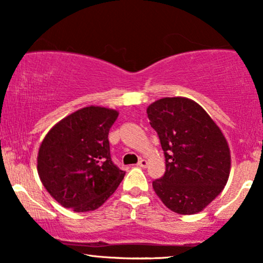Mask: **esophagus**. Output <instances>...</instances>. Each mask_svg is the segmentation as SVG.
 Returning a JSON list of instances; mask_svg holds the SVG:
<instances>
[{
  "mask_svg": "<svg viewBox=\"0 0 263 263\" xmlns=\"http://www.w3.org/2000/svg\"><path fill=\"white\" fill-rule=\"evenodd\" d=\"M138 166H140V167H146V166H147V160H145V159H140V161L138 163Z\"/></svg>",
  "mask_w": 263,
  "mask_h": 263,
  "instance_id": "esophagus-1",
  "label": "esophagus"
}]
</instances>
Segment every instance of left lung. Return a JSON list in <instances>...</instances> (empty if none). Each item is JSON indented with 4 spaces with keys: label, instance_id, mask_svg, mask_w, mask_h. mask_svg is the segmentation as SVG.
<instances>
[{
    "label": "left lung",
    "instance_id": "1",
    "mask_svg": "<svg viewBox=\"0 0 263 263\" xmlns=\"http://www.w3.org/2000/svg\"><path fill=\"white\" fill-rule=\"evenodd\" d=\"M165 156L164 176L153 181L163 203L178 214L208 206L229 179L231 157L222 133L199 104L174 97L147 107Z\"/></svg>",
    "mask_w": 263,
    "mask_h": 263
}]
</instances>
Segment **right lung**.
<instances>
[{"label":"right lung","mask_w":263,"mask_h":263,"mask_svg":"<svg viewBox=\"0 0 263 263\" xmlns=\"http://www.w3.org/2000/svg\"><path fill=\"white\" fill-rule=\"evenodd\" d=\"M118 112L87 106L60 121L43 140L38 175L57 202L74 212L99 208L125 172L111 160L109 130Z\"/></svg>","instance_id":"1"}]
</instances>
